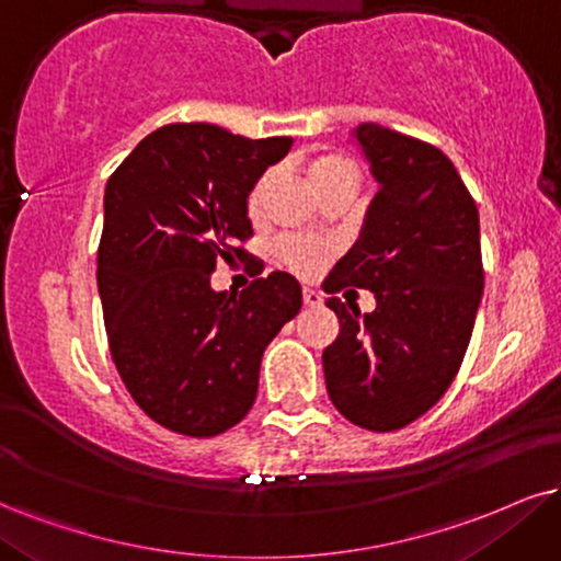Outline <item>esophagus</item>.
Segmentation results:
<instances>
[{"label":"esophagus","instance_id":"esophagus-1","mask_svg":"<svg viewBox=\"0 0 561 561\" xmlns=\"http://www.w3.org/2000/svg\"><path fill=\"white\" fill-rule=\"evenodd\" d=\"M304 304L307 307H322V296L314 291V288H304Z\"/></svg>","mask_w":561,"mask_h":561}]
</instances>
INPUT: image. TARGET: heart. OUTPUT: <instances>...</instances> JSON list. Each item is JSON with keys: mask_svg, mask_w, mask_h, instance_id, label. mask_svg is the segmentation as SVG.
Here are the masks:
<instances>
[{"mask_svg": "<svg viewBox=\"0 0 561 561\" xmlns=\"http://www.w3.org/2000/svg\"><path fill=\"white\" fill-rule=\"evenodd\" d=\"M309 176H312L314 186H320L322 182H330V179H337V176H356V169H354V163L345 161L343 156H322L312 163V169H309ZM270 184H273V171L262 174L260 182L254 184V190L249 192L247 210H249V216H252V218H257L262 213V205H265ZM278 254L288 267L299 270V273H312V270L320 265V260H322V249L320 247L309 244V241H294V239L280 241Z\"/></svg>", "mask_w": 561, "mask_h": 561, "instance_id": "b5f03b06", "label": "heart"}]
</instances>
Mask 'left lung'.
Segmentation results:
<instances>
[{
    "label": "left lung",
    "instance_id": "obj_1",
    "mask_svg": "<svg viewBox=\"0 0 561 561\" xmlns=\"http://www.w3.org/2000/svg\"><path fill=\"white\" fill-rule=\"evenodd\" d=\"M354 140L379 192L324 291L366 288L377 309L362 314L330 296L341 333L322 354L324 385L351 424L392 432L445 396L471 343L483 294L479 207L434 145L371 122Z\"/></svg>",
    "mask_w": 561,
    "mask_h": 561
}]
</instances>
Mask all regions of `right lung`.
Segmentation results:
<instances>
[{
    "label": "right lung",
    "mask_w": 561,
    "mask_h": 561,
    "mask_svg": "<svg viewBox=\"0 0 561 561\" xmlns=\"http://www.w3.org/2000/svg\"><path fill=\"white\" fill-rule=\"evenodd\" d=\"M291 137L249 140L169 124L124 158L103 195L99 294L112 358L135 403L186 437L237 426L257 398L267 343L301 309L294 275L213 291L220 260L252 237L249 192Z\"/></svg>",
    "instance_id": "add662e5"
}]
</instances>
